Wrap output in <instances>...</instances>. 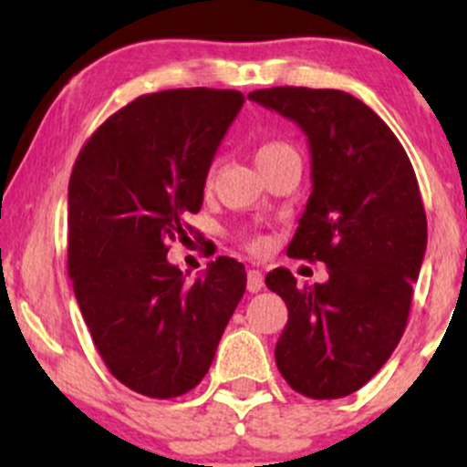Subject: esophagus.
<instances>
[{
  "mask_svg": "<svg viewBox=\"0 0 467 467\" xmlns=\"http://www.w3.org/2000/svg\"><path fill=\"white\" fill-rule=\"evenodd\" d=\"M248 292L250 294H256L264 289V275H261L259 270H248Z\"/></svg>",
  "mask_w": 467,
  "mask_h": 467,
  "instance_id": "1",
  "label": "esophagus"
}]
</instances>
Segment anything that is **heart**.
<instances>
[{"label": "heart", "instance_id": "1", "mask_svg": "<svg viewBox=\"0 0 467 467\" xmlns=\"http://www.w3.org/2000/svg\"><path fill=\"white\" fill-rule=\"evenodd\" d=\"M283 149H289L287 144H283V142H265V144H261L259 149H256V164L261 162V160H265V158H270V155H275V153H278V151H283ZM264 245H265V241L264 239H254L250 244V248L252 250H264Z\"/></svg>", "mask_w": 467, "mask_h": 467}]
</instances>
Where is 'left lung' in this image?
Returning a JSON list of instances; mask_svg holds the SVG:
<instances>
[{"label": "left lung", "instance_id": "left-lung-1", "mask_svg": "<svg viewBox=\"0 0 467 467\" xmlns=\"http://www.w3.org/2000/svg\"><path fill=\"white\" fill-rule=\"evenodd\" d=\"M248 99L307 136L312 195L287 254L329 270L314 287H296L285 267L265 276L287 305L276 367L305 398H345L384 367L406 329L428 239L420 184L395 133L356 96L285 85Z\"/></svg>", "mask_w": 467, "mask_h": 467}]
</instances>
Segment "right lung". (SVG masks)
Here are the masks:
<instances>
[{"mask_svg":"<svg viewBox=\"0 0 467 467\" xmlns=\"http://www.w3.org/2000/svg\"><path fill=\"white\" fill-rule=\"evenodd\" d=\"M244 100L208 88L144 94L92 133L69 175L67 272L80 314L111 375L147 398L202 382L245 292V267L228 256L192 283L166 261L182 217L200 213Z\"/></svg>","mask_w":467,"mask_h":467,"instance_id":"add662e5","label":"right lung"}]
</instances>
